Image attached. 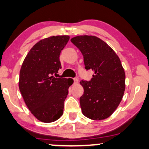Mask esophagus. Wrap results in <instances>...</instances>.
Segmentation results:
<instances>
[{"label":"esophagus","mask_w":149,"mask_h":149,"mask_svg":"<svg viewBox=\"0 0 149 149\" xmlns=\"http://www.w3.org/2000/svg\"><path fill=\"white\" fill-rule=\"evenodd\" d=\"M73 81H74L75 84H77L78 82V78H73Z\"/></svg>","instance_id":"1"}]
</instances>
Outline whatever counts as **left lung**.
Instances as JSON below:
<instances>
[{
    "instance_id": "obj_1",
    "label": "left lung",
    "mask_w": 149,
    "mask_h": 149,
    "mask_svg": "<svg viewBox=\"0 0 149 149\" xmlns=\"http://www.w3.org/2000/svg\"><path fill=\"white\" fill-rule=\"evenodd\" d=\"M84 57L86 70L94 72L90 81L81 80L84 93L80 98L84 116L93 120L111 116L125 91V72L116 52L94 36H78L71 39Z\"/></svg>"
}]
</instances>
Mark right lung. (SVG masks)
I'll use <instances>...</instances> for the list:
<instances>
[{"label":"right lung","mask_w":149,"mask_h":149,"mask_svg":"<svg viewBox=\"0 0 149 149\" xmlns=\"http://www.w3.org/2000/svg\"><path fill=\"white\" fill-rule=\"evenodd\" d=\"M69 40L67 35L40 40L30 49L20 71L18 86L24 102L36 118L45 123L63 114L64 102L73 84L71 78L53 76L61 68L60 54Z\"/></svg>","instance_id":"add662e5"}]
</instances>
